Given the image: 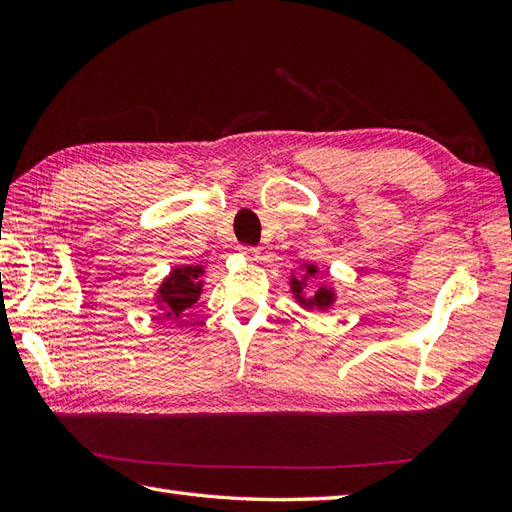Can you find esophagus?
<instances>
[{"instance_id":"esophagus-1","label":"esophagus","mask_w":512,"mask_h":512,"mask_svg":"<svg viewBox=\"0 0 512 512\" xmlns=\"http://www.w3.org/2000/svg\"><path fill=\"white\" fill-rule=\"evenodd\" d=\"M239 253H242V257H246L248 262H257L259 255H262L259 253V248H255V246H242L239 248Z\"/></svg>"}]
</instances>
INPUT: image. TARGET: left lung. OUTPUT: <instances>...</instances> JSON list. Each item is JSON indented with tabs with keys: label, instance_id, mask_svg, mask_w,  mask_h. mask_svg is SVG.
Returning <instances> with one entry per match:
<instances>
[{
	"label": "left lung",
	"instance_id": "obj_1",
	"mask_svg": "<svg viewBox=\"0 0 512 512\" xmlns=\"http://www.w3.org/2000/svg\"><path fill=\"white\" fill-rule=\"evenodd\" d=\"M301 268H303V277H297L295 273L290 275V292L292 295H295V299H297V303L301 308H306V310H330L332 306H334V301H336V292H334V288L332 286H319L317 290L312 292V295L308 297L306 295V286H308V281L310 279H314L317 277V273H319V268L314 266V264H301Z\"/></svg>",
	"mask_w": 512,
	"mask_h": 512
}]
</instances>
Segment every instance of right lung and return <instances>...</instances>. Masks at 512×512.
<instances>
[{
    "label": "right lung",
    "mask_w": 512,
    "mask_h": 512,
    "mask_svg": "<svg viewBox=\"0 0 512 512\" xmlns=\"http://www.w3.org/2000/svg\"><path fill=\"white\" fill-rule=\"evenodd\" d=\"M204 268L198 266H176L169 277L162 279L156 290L158 308L165 312V319L180 321V314L191 308L202 295Z\"/></svg>",
    "instance_id": "obj_1"
}]
</instances>
